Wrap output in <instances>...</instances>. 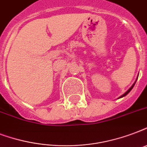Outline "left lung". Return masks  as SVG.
Wrapping results in <instances>:
<instances>
[{"mask_svg":"<svg viewBox=\"0 0 147 147\" xmlns=\"http://www.w3.org/2000/svg\"><path fill=\"white\" fill-rule=\"evenodd\" d=\"M136 82H137V80H136ZM136 82H135L134 83V84H133V85H132V86H131V87H130V88H129V89H128L127 91V92H126L125 93H124V94H123V95H121V96L120 97V98H123V97L126 96V95H127V94L128 93H129V92H130V91H131V90H132V88H134V85H135V83H136Z\"/></svg>","mask_w":147,"mask_h":147,"instance_id":"obj_1","label":"left lung"}]
</instances>
